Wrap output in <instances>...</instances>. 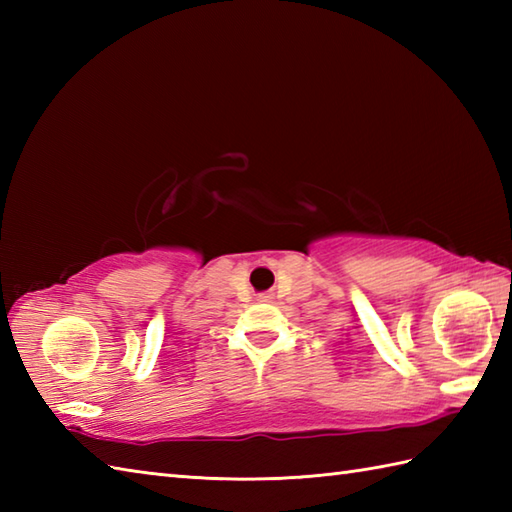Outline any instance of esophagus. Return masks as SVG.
<instances>
[{"label":"esophagus","mask_w":512,"mask_h":512,"mask_svg":"<svg viewBox=\"0 0 512 512\" xmlns=\"http://www.w3.org/2000/svg\"><path fill=\"white\" fill-rule=\"evenodd\" d=\"M270 299H273L270 295H259V301H270Z\"/></svg>","instance_id":"34e87169"}]
</instances>
